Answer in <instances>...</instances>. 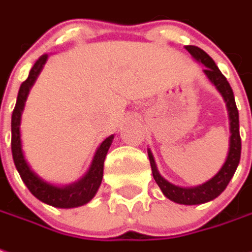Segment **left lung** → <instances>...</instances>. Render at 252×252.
Returning a JSON list of instances; mask_svg holds the SVG:
<instances>
[{
  "instance_id": "left-lung-1",
  "label": "left lung",
  "mask_w": 252,
  "mask_h": 252,
  "mask_svg": "<svg viewBox=\"0 0 252 252\" xmlns=\"http://www.w3.org/2000/svg\"><path fill=\"white\" fill-rule=\"evenodd\" d=\"M186 49L192 56V59L205 65L206 68L203 69L205 75L216 86V89L222 95L225 103H226L230 126V142L228 157L225 159L222 168L220 169V172L210 180L206 181L198 187L184 188L175 186V184L169 183L166 179H163L157 169L156 161H154V157L151 154V151L149 150L147 153H149V159H150L151 170H153V177L168 199L173 200L176 203H180V205H200V203H206L209 200L216 199L229 184L230 179L233 177L237 165L240 162L242 139H240V132H239V112H237L233 91H232V87L228 83L226 77L218 69V66L213 61L212 57L206 52H203L200 47L186 46Z\"/></svg>"
}]
</instances>
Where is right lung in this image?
I'll use <instances>...</instances> for the list:
<instances>
[{"label": "right lung", "instance_id": "obj_1", "mask_svg": "<svg viewBox=\"0 0 252 252\" xmlns=\"http://www.w3.org/2000/svg\"><path fill=\"white\" fill-rule=\"evenodd\" d=\"M46 60L47 54H43L36 60V63L30 71V75L23 82L20 90H19L16 106L12 113V157H13L16 169L22 177V180L24 181V184L27 186L30 192L32 193L35 198H38L43 203L54 206V207L71 209V207L86 205L95 196L96 191L101 186L102 177H103V161H105V157L108 154L109 147L113 142L114 136L110 135L109 138L102 142L101 146L96 149L95 156L93 158V162H91V166L87 170V173L80 180L73 184H69V186H65V187L53 186L50 183L42 180L39 176L30 168L22 150L20 121H22L23 109H24V103L27 99L30 89L35 83Z\"/></svg>", "mask_w": 252, "mask_h": 252}]
</instances>
